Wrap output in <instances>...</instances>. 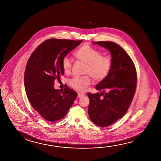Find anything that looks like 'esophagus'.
I'll use <instances>...</instances> for the list:
<instances>
[{"label": "esophagus", "mask_w": 161, "mask_h": 161, "mask_svg": "<svg viewBox=\"0 0 161 161\" xmlns=\"http://www.w3.org/2000/svg\"><path fill=\"white\" fill-rule=\"evenodd\" d=\"M85 96V94H83V93H78V98H81V97H84Z\"/></svg>", "instance_id": "obj_1"}]
</instances>
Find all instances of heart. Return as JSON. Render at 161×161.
Listing matches in <instances>:
<instances>
[{
	"label": "heart",
	"mask_w": 161,
	"mask_h": 161,
	"mask_svg": "<svg viewBox=\"0 0 161 161\" xmlns=\"http://www.w3.org/2000/svg\"><path fill=\"white\" fill-rule=\"evenodd\" d=\"M74 55L79 62L85 64L84 74L88 75L84 76L74 77L69 80L68 84L75 90L80 92L86 90L91 82L90 75L94 81H100L106 78L110 73L112 66L110 57L101 55L100 51L88 44L81 46L74 53ZM61 64L63 72L69 74L72 67L69 58L64 57Z\"/></svg>",
	"instance_id": "heart-1"
}]
</instances>
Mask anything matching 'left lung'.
Returning a JSON list of instances; mask_svg holds the SVG:
<instances>
[{
	"label": "left lung",
	"mask_w": 161,
	"mask_h": 161,
	"mask_svg": "<svg viewBox=\"0 0 161 161\" xmlns=\"http://www.w3.org/2000/svg\"><path fill=\"white\" fill-rule=\"evenodd\" d=\"M93 43L107 48L112 56L110 73L96 86L102 93H87L91 121L100 127H106L127 113L135 94L137 72L132 60L120 46L109 41Z\"/></svg>",
	"instance_id": "left-lung-1"
}]
</instances>
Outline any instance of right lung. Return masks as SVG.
<instances>
[{
	"instance_id": "obj_1",
	"label": "right lung",
	"mask_w": 161,
	"mask_h": 161,
	"mask_svg": "<svg viewBox=\"0 0 161 161\" xmlns=\"http://www.w3.org/2000/svg\"><path fill=\"white\" fill-rule=\"evenodd\" d=\"M82 40L48 39L38 46L26 65L24 85L29 101L40 115L48 121L64 118L76 98L77 93L67 86L54 89L55 80L64 72L62 60Z\"/></svg>"
}]
</instances>
